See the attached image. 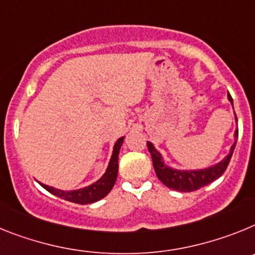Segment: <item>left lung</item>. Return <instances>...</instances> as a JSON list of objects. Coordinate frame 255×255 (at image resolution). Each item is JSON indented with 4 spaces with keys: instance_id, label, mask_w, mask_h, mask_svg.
<instances>
[{
    "instance_id": "left-lung-1",
    "label": "left lung",
    "mask_w": 255,
    "mask_h": 255,
    "mask_svg": "<svg viewBox=\"0 0 255 255\" xmlns=\"http://www.w3.org/2000/svg\"><path fill=\"white\" fill-rule=\"evenodd\" d=\"M227 96H229V100L232 104L231 95L229 94ZM235 118H236V115H235ZM236 122H238V118H236ZM238 134L239 130L236 129V132H235V137L236 138H238ZM235 146H236V141L231 146L230 154L223 160H221L218 164L213 165V167L198 170H178L165 165L160 152L155 150L154 145L151 142H147V149H149L150 154H151L155 173H156L159 180L164 183L167 187H169V189L177 190V191L181 192L195 191V190H199L200 187H204V186L209 185L210 182H213L217 178H220L225 173L226 168H227L230 160H231Z\"/></svg>"
}]
</instances>
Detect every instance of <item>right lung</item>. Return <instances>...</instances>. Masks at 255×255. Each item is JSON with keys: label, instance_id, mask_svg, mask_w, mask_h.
<instances>
[{"label": "right lung", "instance_id": "obj_1", "mask_svg": "<svg viewBox=\"0 0 255 255\" xmlns=\"http://www.w3.org/2000/svg\"><path fill=\"white\" fill-rule=\"evenodd\" d=\"M123 140H125V137H121L115 142L112 159H110L109 165H108V169H106V172L104 173V176L101 177L100 180L96 181L92 185L87 186V187H83V189L74 190V191H63V190L54 189V187L43 185L41 182L39 183H41L43 189H46L51 194L56 195V196L64 199V200L77 203V204H91V203H95V201L105 198L106 195L112 191L113 186H114L115 181H117V176H118V155L119 150H121V146L123 145Z\"/></svg>", "mask_w": 255, "mask_h": 255}]
</instances>
